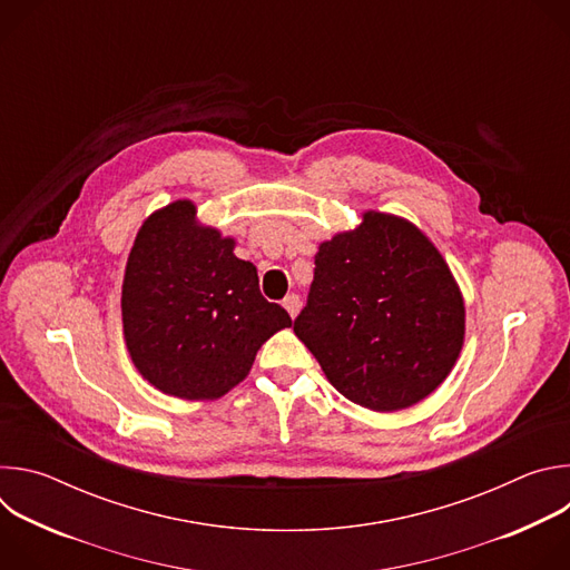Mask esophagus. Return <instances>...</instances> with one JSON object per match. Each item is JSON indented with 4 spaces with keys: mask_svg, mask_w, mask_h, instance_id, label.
<instances>
[{
    "mask_svg": "<svg viewBox=\"0 0 570 570\" xmlns=\"http://www.w3.org/2000/svg\"><path fill=\"white\" fill-rule=\"evenodd\" d=\"M299 306H302V302H299V297H297L295 293L284 297V308L288 311V315H291V317H295V315L299 313Z\"/></svg>",
    "mask_w": 570,
    "mask_h": 570,
    "instance_id": "34e87169",
    "label": "esophagus"
}]
</instances>
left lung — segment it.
Returning a JSON list of instances; mask_svg holds the SVG:
<instances>
[{
  "label": "left lung",
  "mask_w": 570,
  "mask_h": 570,
  "mask_svg": "<svg viewBox=\"0 0 570 570\" xmlns=\"http://www.w3.org/2000/svg\"><path fill=\"white\" fill-rule=\"evenodd\" d=\"M293 332L343 396L394 413L426 399L453 370L464 299L417 225L365 212L356 229L320 243Z\"/></svg>",
  "instance_id": "8db88e82"
}]
</instances>
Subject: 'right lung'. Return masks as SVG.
Masks as SVG:
<instances>
[{"mask_svg":"<svg viewBox=\"0 0 570 570\" xmlns=\"http://www.w3.org/2000/svg\"><path fill=\"white\" fill-rule=\"evenodd\" d=\"M121 317L128 354L159 392L218 399L248 376L291 315L259 291L234 238L200 225L191 200L153 212L128 255Z\"/></svg>","mask_w":570,"mask_h":570,"instance_id":"obj_1","label":"right lung"}]
</instances>
